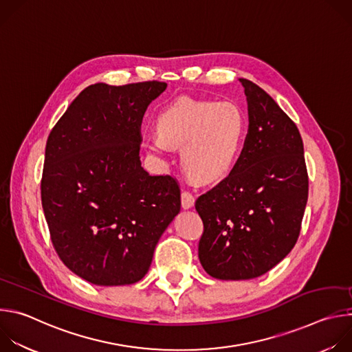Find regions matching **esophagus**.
I'll list each match as a JSON object with an SVG mask.
<instances>
[{
	"instance_id": "34e87169",
	"label": "esophagus",
	"mask_w": 352,
	"mask_h": 352,
	"mask_svg": "<svg viewBox=\"0 0 352 352\" xmlns=\"http://www.w3.org/2000/svg\"><path fill=\"white\" fill-rule=\"evenodd\" d=\"M181 205L184 209H192L195 205V196L189 190H182L181 193Z\"/></svg>"
}]
</instances>
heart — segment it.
I'll return each mask as SVG.
<instances>
[{"label":"heart","instance_id":"1","mask_svg":"<svg viewBox=\"0 0 352 352\" xmlns=\"http://www.w3.org/2000/svg\"><path fill=\"white\" fill-rule=\"evenodd\" d=\"M157 135L146 147L156 155L182 148V166L195 181L212 184L234 168L246 133L242 110L231 102L178 97L157 113Z\"/></svg>","mask_w":352,"mask_h":352}]
</instances>
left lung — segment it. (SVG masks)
I'll list each match as a JSON object with an SVG mask.
<instances>
[{"instance_id": "1", "label": "left lung", "mask_w": 352, "mask_h": 352, "mask_svg": "<svg viewBox=\"0 0 352 352\" xmlns=\"http://www.w3.org/2000/svg\"><path fill=\"white\" fill-rule=\"evenodd\" d=\"M248 133L232 171L196 199L199 261L219 280L259 277L294 248L307 200L304 143L294 121L258 85L239 79Z\"/></svg>"}]
</instances>
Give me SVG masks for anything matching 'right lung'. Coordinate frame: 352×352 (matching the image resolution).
I'll use <instances>...</instances> for the list:
<instances>
[{
    "label": "right lung",
    "mask_w": 352,
    "mask_h": 352,
    "mask_svg": "<svg viewBox=\"0 0 352 352\" xmlns=\"http://www.w3.org/2000/svg\"><path fill=\"white\" fill-rule=\"evenodd\" d=\"M167 87L148 80L87 86L47 139L41 205L63 263L96 285L138 283L181 209L171 175L140 166L147 106Z\"/></svg>",
    "instance_id": "obj_1"
}]
</instances>
